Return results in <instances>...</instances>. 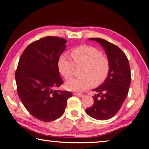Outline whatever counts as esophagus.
I'll return each instance as SVG.
<instances>
[{"label":"esophagus","instance_id":"34e87169","mask_svg":"<svg viewBox=\"0 0 149 149\" xmlns=\"http://www.w3.org/2000/svg\"><path fill=\"white\" fill-rule=\"evenodd\" d=\"M74 96H79V97H80V98H83V94H79V93H74Z\"/></svg>","mask_w":149,"mask_h":149}]
</instances>
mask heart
<instances>
[{"label": "heart", "mask_w": 149, "mask_h": 149, "mask_svg": "<svg viewBox=\"0 0 149 149\" xmlns=\"http://www.w3.org/2000/svg\"><path fill=\"white\" fill-rule=\"evenodd\" d=\"M74 61L66 55H61L58 61V68L65 79L72 76L76 66H84L82 78H73L66 82L68 91L81 93L94 86L101 85L105 81L110 70L109 62L103 55L102 51L89 45H81L72 51Z\"/></svg>", "instance_id": "obj_1"}]
</instances>
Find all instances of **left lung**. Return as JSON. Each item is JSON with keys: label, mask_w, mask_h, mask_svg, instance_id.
<instances>
[{"label": "left lung", "mask_w": 149, "mask_h": 149, "mask_svg": "<svg viewBox=\"0 0 149 149\" xmlns=\"http://www.w3.org/2000/svg\"><path fill=\"white\" fill-rule=\"evenodd\" d=\"M88 40L98 42L109 62L110 70L107 79L93 91V106L85 110L86 114L97 120L109 119L117 114L125 100L131 83V72L128 58L117 45L107 40L93 38Z\"/></svg>", "instance_id": "8db88e82"}]
</instances>
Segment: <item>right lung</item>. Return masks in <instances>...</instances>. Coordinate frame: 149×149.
<instances>
[{
  "label": "right lung",
  "mask_w": 149,
  "mask_h": 149,
  "mask_svg": "<svg viewBox=\"0 0 149 149\" xmlns=\"http://www.w3.org/2000/svg\"><path fill=\"white\" fill-rule=\"evenodd\" d=\"M64 38L47 36L32 42L23 51L15 72L19 97L34 117L51 122L65 111L69 91H56L63 83L58 58L66 49Z\"/></svg>",
  "instance_id": "obj_1"
}]
</instances>
